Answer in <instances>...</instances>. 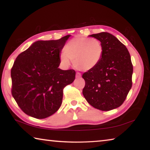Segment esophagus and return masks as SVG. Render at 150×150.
<instances>
[{"label":"esophagus","instance_id":"34e87169","mask_svg":"<svg viewBox=\"0 0 150 150\" xmlns=\"http://www.w3.org/2000/svg\"><path fill=\"white\" fill-rule=\"evenodd\" d=\"M81 77V74L80 73H79V72H77V73H76V77L77 78H80Z\"/></svg>","mask_w":150,"mask_h":150}]
</instances>
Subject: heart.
I'll return each instance as SVG.
<instances>
[{"label": "heart", "mask_w": 150, "mask_h": 150, "mask_svg": "<svg viewBox=\"0 0 150 150\" xmlns=\"http://www.w3.org/2000/svg\"><path fill=\"white\" fill-rule=\"evenodd\" d=\"M64 52L61 54L60 59L65 65H69L71 59L78 69L89 71L100 62L104 47L97 39L77 36L66 44Z\"/></svg>", "instance_id": "obj_1"}]
</instances>
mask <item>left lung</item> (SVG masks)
<instances>
[{
  "instance_id": "8db88e82",
  "label": "left lung",
  "mask_w": 150,
  "mask_h": 150,
  "mask_svg": "<svg viewBox=\"0 0 150 150\" xmlns=\"http://www.w3.org/2000/svg\"><path fill=\"white\" fill-rule=\"evenodd\" d=\"M102 43L104 54L94 69L83 74V95L94 108L108 111L122 105L132 85L133 65L126 47L108 32L90 35Z\"/></svg>"
}]
</instances>
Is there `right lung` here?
I'll use <instances>...</instances> for the list:
<instances>
[{
  "mask_svg": "<svg viewBox=\"0 0 150 150\" xmlns=\"http://www.w3.org/2000/svg\"><path fill=\"white\" fill-rule=\"evenodd\" d=\"M70 36L35 42L15 60L11 69L12 95L28 116L45 118L62 105L63 88L75 79V70L58 68L59 54Z\"/></svg>",
  "mask_w": 150,
  "mask_h": 150,
  "instance_id": "obj_1",
  "label": "right lung"
}]
</instances>
